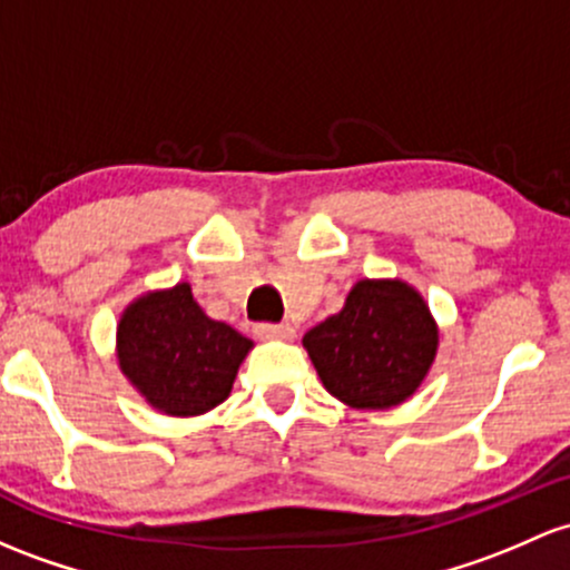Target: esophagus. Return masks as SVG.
<instances>
[{
  "mask_svg": "<svg viewBox=\"0 0 570 570\" xmlns=\"http://www.w3.org/2000/svg\"><path fill=\"white\" fill-rule=\"evenodd\" d=\"M254 333L259 337H292L295 335V327H292L289 322H281V324L265 322V324H256Z\"/></svg>",
  "mask_w": 570,
  "mask_h": 570,
  "instance_id": "esophagus-1",
  "label": "esophagus"
}]
</instances>
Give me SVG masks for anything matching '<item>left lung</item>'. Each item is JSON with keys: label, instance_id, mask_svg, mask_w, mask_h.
Returning <instances> with one entry per match:
<instances>
[{"label": "left lung", "instance_id": "1", "mask_svg": "<svg viewBox=\"0 0 570 570\" xmlns=\"http://www.w3.org/2000/svg\"><path fill=\"white\" fill-rule=\"evenodd\" d=\"M330 395L354 409H390L416 392L433 365L438 330L403 281H360L341 314L303 337Z\"/></svg>", "mask_w": 570, "mask_h": 570}]
</instances>
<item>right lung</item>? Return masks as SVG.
<instances>
[{
    "label": "right lung",
    "instance_id": "1",
    "mask_svg": "<svg viewBox=\"0 0 570 570\" xmlns=\"http://www.w3.org/2000/svg\"><path fill=\"white\" fill-rule=\"evenodd\" d=\"M248 348V337L205 316L189 284L140 297L118 324L124 376L170 416L205 414L224 403Z\"/></svg>",
    "mask_w": 570,
    "mask_h": 570
}]
</instances>
